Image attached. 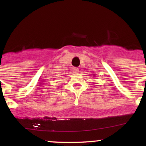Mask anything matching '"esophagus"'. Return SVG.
Wrapping results in <instances>:
<instances>
[{
    "mask_svg": "<svg viewBox=\"0 0 146 146\" xmlns=\"http://www.w3.org/2000/svg\"><path fill=\"white\" fill-rule=\"evenodd\" d=\"M73 71L75 73H79V68H76V67H74V68H73Z\"/></svg>",
    "mask_w": 146,
    "mask_h": 146,
    "instance_id": "1",
    "label": "esophagus"
}]
</instances>
